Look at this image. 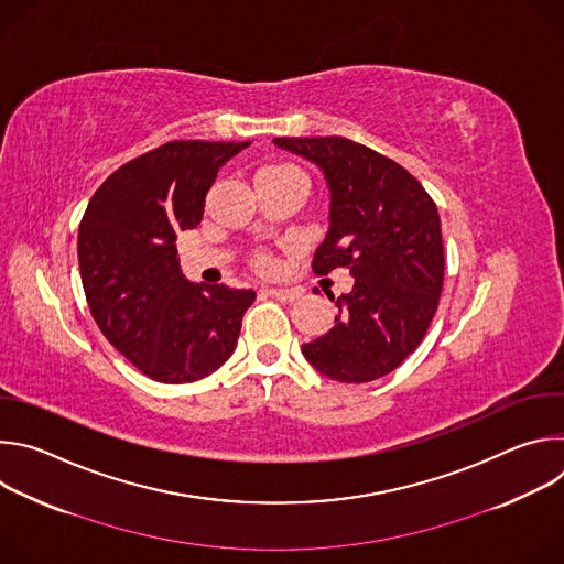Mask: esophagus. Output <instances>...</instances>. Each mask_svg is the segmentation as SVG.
I'll use <instances>...</instances> for the list:
<instances>
[{"instance_id":"1","label":"esophagus","mask_w":564,"mask_h":564,"mask_svg":"<svg viewBox=\"0 0 564 564\" xmlns=\"http://www.w3.org/2000/svg\"><path fill=\"white\" fill-rule=\"evenodd\" d=\"M268 296H272V299H279V301H285V303H290V301H296L303 292L299 290V288H265L263 290Z\"/></svg>"}]
</instances>
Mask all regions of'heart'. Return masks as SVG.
Here are the masks:
<instances>
[{
	"instance_id": "b5f03b06",
	"label": "heart",
	"mask_w": 564,
	"mask_h": 564,
	"mask_svg": "<svg viewBox=\"0 0 564 564\" xmlns=\"http://www.w3.org/2000/svg\"><path fill=\"white\" fill-rule=\"evenodd\" d=\"M272 174H299V176H303L299 170H294L290 165H270V167L259 170L257 176H272ZM257 268L259 270H270V259L268 257H257Z\"/></svg>"
}]
</instances>
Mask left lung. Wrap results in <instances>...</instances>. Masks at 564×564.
<instances>
[{
  "instance_id": "obj_1",
  "label": "left lung",
  "mask_w": 564,
  "mask_h": 564,
  "mask_svg": "<svg viewBox=\"0 0 564 564\" xmlns=\"http://www.w3.org/2000/svg\"><path fill=\"white\" fill-rule=\"evenodd\" d=\"M314 163L330 189V229L312 270L348 268L335 326L303 344V357L344 383L392 372L424 339L444 283L442 225L433 198L394 160L348 138H274ZM328 299H335L333 294Z\"/></svg>"
}]
</instances>
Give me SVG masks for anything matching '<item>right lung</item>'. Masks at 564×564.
Instances as JSON below:
<instances>
[{
    "mask_svg": "<svg viewBox=\"0 0 564 564\" xmlns=\"http://www.w3.org/2000/svg\"><path fill=\"white\" fill-rule=\"evenodd\" d=\"M248 142L174 140L116 170L77 231V261L98 328L163 383L212 375L234 352L254 290L192 283L178 231L194 229L218 170Z\"/></svg>",
    "mask_w": 564,
    "mask_h": 564,
    "instance_id": "obj_1",
    "label": "right lung"
}]
</instances>
